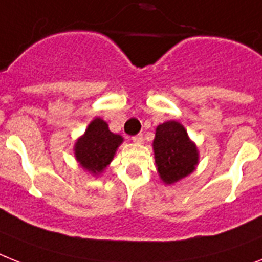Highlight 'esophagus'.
Listing matches in <instances>:
<instances>
[{
  "label": "esophagus",
  "mask_w": 262,
  "mask_h": 262,
  "mask_svg": "<svg viewBox=\"0 0 262 262\" xmlns=\"http://www.w3.org/2000/svg\"><path fill=\"white\" fill-rule=\"evenodd\" d=\"M133 142L134 143H138V144L143 143V135H142V134H138V135L133 136Z\"/></svg>",
  "instance_id": "1"
}]
</instances>
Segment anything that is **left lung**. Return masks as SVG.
<instances>
[{"label":"left lung","instance_id":"obj_1","mask_svg":"<svg viewBox=\"0 0 262 262\" xmlns=\"http://www.w3.org/2000/svg\"><path fill=\"white\" fill-rule=\"evenodd\" d=\"M152 150L158 174L165 185H174L186 178L200 163L196 144L177 120H168L157 127Z\"/></svg>","mask_w":262,"mask_h":262}]
</instances>
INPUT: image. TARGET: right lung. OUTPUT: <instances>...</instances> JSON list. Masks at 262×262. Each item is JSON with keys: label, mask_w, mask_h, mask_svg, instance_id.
I'll use <instances>...</instances> for the list:
<instances>
[{"label": "right lung", "mask_w": 262, "mask_h": 262, "mask_svg": "<svg viewBox=\"0 0 262 262\" xmlns=\"http://www.w3.org/2000/svg\"><path fill=\"white\" fill-rule=\"evenodd\" d=\"M122 143L123 136L111 133L101 118H95L76 140L73 151L80 167L96 177L108 167Z\"/></svg>", "instance_id": "add662e5"}]
</instances>
